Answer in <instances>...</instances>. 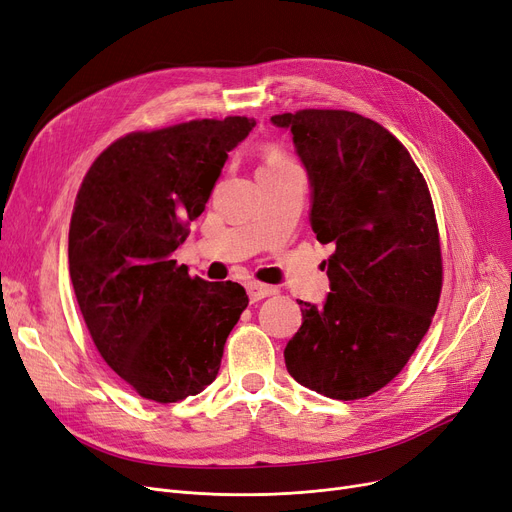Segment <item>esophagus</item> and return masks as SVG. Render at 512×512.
Here are the masks:
<instances>
[{"label":"esophagus","mask_w":512,"mask_h":512,"mask_svg":"<svg viewBox=\"0 0 512 512\" xmlns=\"http://www.w3.org/2000/svg\"><path fill=\"white\" fill-rule=\"evenodd\" d=\"M277 294V289L273 285H264V283H248V296L252 302H258V300H264Z\"/></svg>","instance_id":"esophagus-1"}]
</instances>
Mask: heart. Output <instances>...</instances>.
Listing matches in <instances>:
<instances>
[{"mask_svg": "<svg viewBox=\"0 0 512 512\" xmlns=\"http://www.w3.org/2000/svg\"><path fill=\"white\" fill-rule=\"evenodd\" d=\"M281 164H289V160L283 154H279V152H273L264 162V166H281Z\"/></svg>", "mask_w": 512, "mask_h": 512, "instance_id": "b5f03b06", "label": "heart"}]
</instances>
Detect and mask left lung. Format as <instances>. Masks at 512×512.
<instances>
[{
    "mask_svg": "<svg viewBox=\"0 0 512 512\" xmlns=\"http://www.w3.org/2000/svg\"><path fill=\"white\" fill-rule=\"evenodd\" d=\"M271 123L291 133L310 183V227L333 243L321 306L298 302L285 346L300 385L358 400L392 381L421 344L442 291V252L427 183L404 145L371 118L300 110Z\"/></svg>",
    "mask_w": 512,
    "mask_h": 512,
    "instance_id": "left-lung-1",
    "label": "left lung"
}]
</instances>
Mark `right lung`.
<instances>
[{
    "label": "right lung",
    "mask_w": 512,
    "mask_h": 512,
    "mask_svg": "<svg viewBox=\"0 0 512 512\" xmlns=\"http://www.w3.org/2000/svg\"><path fill=\"white\" fill-rule=\"evenodd\" d=\"M254 125L227 116L131 133L97 156L77 193L70 281L95 348L141 398L204 392L248 306L239 283L189 277L173 252Z\"/></svg>",
    "instance_id": "1"
}]
</instances>
